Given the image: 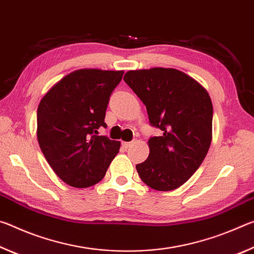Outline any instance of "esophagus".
Segmentation results:
<instances>
[{"instance_id": "34e87169", "label": "esophagus", "mask_w": 254, "mask_h": 254, "mask_svg": "<svg viewBox=\"0 0 254 254\" xmlns=\"http://www.w3.org/2000/svg\"><path fill=\"white\" fill-rule=\"evenodd\" d=\"M132 144V142H122V145H123V148H126V149H127L128 147H130V145Z\"/></svg>"}]
</instances>
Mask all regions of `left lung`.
<instances>
[{
    "mask_svg": "<svg viewBox=\"0 0 254 254\" xmlns=\"http://www.w3.org/2000/svg\"><path fill=\"white\" fill-rule=\"evenodd\" d=\"M124 81L147 107L161 136L148 141L147 160L136 165L142 182L156 190H174L199 168L212 142L213 105L198 81L174 68L128 70Z\"/></svg>",
    "mask_w": 254,
    "mask_h": 254,
    "instance_id": "8db88e82",
    "label": "left lung"
}]
</instances>
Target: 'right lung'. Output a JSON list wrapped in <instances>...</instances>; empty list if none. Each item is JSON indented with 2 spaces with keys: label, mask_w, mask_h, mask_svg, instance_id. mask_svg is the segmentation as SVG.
<instances>
[{
  "label": "right lung",
  "mask_w": 254,
  "mask_h": 254,
  "mask_svg": "<svg viewBox=\"0 0 254 254\" xmlns=\"http://www.w3.org/2000/svg\"><path fill=\"white\" fill-rule=\"evenodd\" d=\"M123 70L78 69L60 79L42 97L37 112V137L56 175L69 186L101 182L121 143L98 135L106 127L110 96Z\"/></svg>",
  "instance_id": "add662e5"
}]
</instances>
